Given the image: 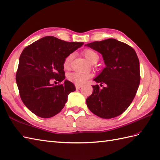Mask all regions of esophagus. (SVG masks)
I'll return each instance as SVG.
<instances>
[{
    "instance_id": "obj_1",
    "label": "esophagus",
    "mask_w": 160,
    "mask_h": 160,
    "mask_svg": "<svg viewBox=\"0 0 160 160\" xmlns=\"http://www.w3.org/2000/svg\"><path fill=\"white\" fill-rule=\"evenodd\" d=\"M81 87H82V85H78V84H76V89H80Z\"/></svg>"
}]
</instances>
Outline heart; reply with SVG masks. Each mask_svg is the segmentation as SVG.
<instances>
[{"label": "heart", "mask_w": 160, "mask_h": 160, "mask_svg": "<svg viewBox=\"0 0 160 160\" xmlns=\"http://www.w3.org/2000/svg\"><path fill=\"white\" fill-rule=\"evenodd\" d=\"M82 53L85 56L87 60L89 61L90 62L93 63L94 62H97L99 59V56L95 52L94 50L91 49H85L83 50ZM73 58V54L70 53L67 55L63 61V67L65 69H68L70 67L71 60ZM90 74L87 73H80V72H71L67 75V79L70 82H73L78 85H82L84 84L88 79H89Z\"/></svg>", "instance_id": "heart-1"}]
</instances>
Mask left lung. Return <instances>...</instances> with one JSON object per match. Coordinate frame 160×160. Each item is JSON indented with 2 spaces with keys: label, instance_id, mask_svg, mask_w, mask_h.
<instances>
[{
  "label": "left lung",
  "instance_id": "1",
  "mask_svg": "<svg viewBox=\"0 0 160 160\" xmlns=\"http://www.w3.org/2000/svg\"><path fill=\"white\" fill-rule=\"evenodd\" d=\"M103 56L106 67L95 79L93 93L86 100L88 108L102 118L123 113L136 95L140 82V62L136 52L127 44L113 38L86 45Z\"/></svg>",
  "mask_w": 160,
  "mask_h": 160
}]
</instances>
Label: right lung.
I'll list each match as a JSON object with an SVG mask.
<instances>
[{"label":"right lung","instance_id":"add662e5","mask_svg":"<svg viewBox=\"0 0 160 160\" xmlns=\"http://www.w3.org/2000/svg\"><path fill=\"white\" fill-rule=\"evenodd\" d=\"M83 44L66 42L49 36L23 49L16 81L22 102L33 113L49 118L64 108L68 95L76 87L67 80L58 85L52 82L59 83L64 80V59Z\"/></svg>","mask_w":160,"mask_h":160}]
</instances>
